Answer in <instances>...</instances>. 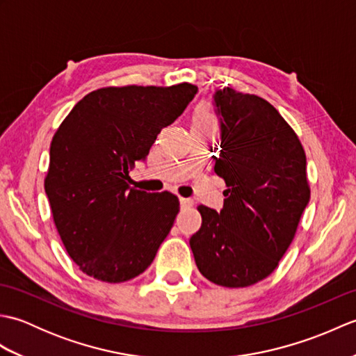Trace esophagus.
Wrapping results in <instances>:
<instances>
[{
  "mask_svg": "<svg viewBox=\"0 0 356 356\" xmlns=\"http://www.w3.org/2000/svg\"><path fill=\"white\" fill-rule=\"evenodd\" d=\"M194 205V202L191 199H185V197H180V207L184 208H191Z\"/></svg>",
  "mask_w": 356,
  "mask_h": 356,
  "instance_id": "obj_1",
  "label": "esophagus"
}]
</instances>
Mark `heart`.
<instances>
[{
	"instance_id": "b5f03b06",
	"label": "heart",
	"mask_w": 356,
	"mask_h": 356,
	"mask_svg": "<svg viewBox=\"0 0 356 356\" xmlns=\"http://www.w3.org/2000/svg\"><path fill=\"white\" fill-rule=\"evenodd\" d=\"M217 115L209 102H202L197 105L193 115V127H214L217 128Z\"/></svg>"
}]
</instances>
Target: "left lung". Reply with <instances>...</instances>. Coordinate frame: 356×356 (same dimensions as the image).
Listing matches in <instances>:
<instances>
[{
	"instance_id": "1",
	"label": "left lung",
	"mask_w": 356,
	"mask_h": 356,
	"mask_svg": "<svg viewBox=\"0 0 356 356\" xmlns=\"http://www.w3.org/2000/svg\"><path fill=\"white\" fill-rule=\"evenodd\" d=\"M222 124L214 171L225 180L220 213L205 205L190 246L200 274L218 286L246 287L278 266L311 199L297 133L266 99L231 87L214 95Z\"/></svg>"
}]
</instances>
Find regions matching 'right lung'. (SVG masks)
Segmentation results:
<instances>
[{"mask_svg":"<svg viewBox=\"0 0 356 356\" xmlns=\"http://www.w3.org/2000/svg\"><path fill=\"white\" fill-rule=\"evenodd\" d=\"M195 93L197 86L188 82L97 88L59 125L44 190L65 251L84 274L122 283L154 260L179 199L130 188L128 171Z\"/></svg>","mask_w":356,"mask_h":356,"instance_id":"1","label":"right lung"}]
</instances>
